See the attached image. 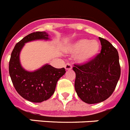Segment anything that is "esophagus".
<instances>
[{
  "mask_svg": "<svg viewBox=\"0 0 130 130\" xmlns=\"http://www.w3.org/2000/svg\"><path fill=\"white\" fill-rule=\"evenodd\" d=\"M65 68L66 70H70V69H72V65L71 63H67V64H65Z\"/></svg>",
  "mask_w": 130,
  "mask_h": 130,
  "instance_id": "34e87169",
  "label": "esophagus"
}]
</instances>
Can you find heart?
<instances>
[{
    "label": "heart",
    "instance_id": "obj_1",
    "mask_svg": "<svg viewBox=\"0 0 130 130\" xmlns=\"http://www.w3.org/2000/svg\"><path fill=\"white\" fill-rule=\"evenodd\" d=\"M100 44L97 41L81 39L77 41L72 47V53H79L77 59L80 63H87L99 53Z\"/></svg>",
    "mask_w": 130,
    "mask_h": 130
}]
</instances>
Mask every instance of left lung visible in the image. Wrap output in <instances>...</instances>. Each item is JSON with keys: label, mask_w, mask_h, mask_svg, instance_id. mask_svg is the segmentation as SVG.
Wrapping results in <instances>:
<instances>
[{"label": "left lung", "mask_w": 130, "mask_h": 130, "mask_svg": "<svg viewBox=\"0 0 130 130\" xmlns=\"http://www.w3.org/2000/svg\"><path fill=\"white\" fill-rule=\"evenodd\" d=\"M101 51L83 64H75V89L77 95L87 104L104 101L112 95L120 77L117 50L108 40L99 38Z\"/></svg>", "instance_id": "obj_1"}]
</instances>
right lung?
<instances>
[{
    "label": "right lung",
    "mask_w": 130,
    "mask_h": 130,
    "mask_svg": "<svg viewBox=\"0 0 130 130\" xmlns=\"http://www.w3.org/2000/svg\"><path fill=\"white\" fill-rule=\"evenodd\" d=\"M48 40L45 31L33 32L16 43L9 61V74L16 90L24 99L32 102H41L49 99L55 92L57 83L65 73V68L57 69L45 65L34 72L24 70L20 63V52L28 41Z\"/></svg>",
    "instance_id": "add662e5"
}]
</instances>
